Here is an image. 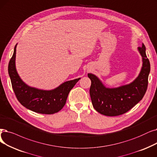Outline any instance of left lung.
I'll list each match as a JSON object with an SVG mask.
<instances>
[{
    "instance_id": "left-lung-1",
    "label": "left lung",
    "mask_w": 157,
    "mask_h": 157,
    "mask_svg": "<svg viewBox=\"0 0 157 157\" xmlns=\"http://www.w3.org/2000/svg\"><path fill=\"white\" fill-rule=\"evenodd\" d=\"M138 50L142 58V67L138 77L132 83L117 88H106L99 79L88 74L91 80L90 95L92 103L97 112L106 116L123 114L143 98L147 90L150 63L146 54L144 44Z\"/></svg>"
}]
</instances>
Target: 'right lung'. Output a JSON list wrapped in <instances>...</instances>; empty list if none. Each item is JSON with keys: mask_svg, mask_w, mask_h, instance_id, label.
<instances>
[{"mask_svg": "<svg viewBox=\"0 0 157 157\" xmlns=\"http://www.w3.org/2000/svg\"><path fill=\"white\" fill-rule=\"evenodd\" d=\"M17 45L9 62L8 73L18 101L26 108L36 113L53 114L58 112L65 106L68 95L80 78L66 81L51 90H40L29 86L20 79L16 70Z\"/></svg>", "mask_w": 157, "mask_h": 157, "instance_id": "obj_1", "label": "right lung"}]
</instances>
